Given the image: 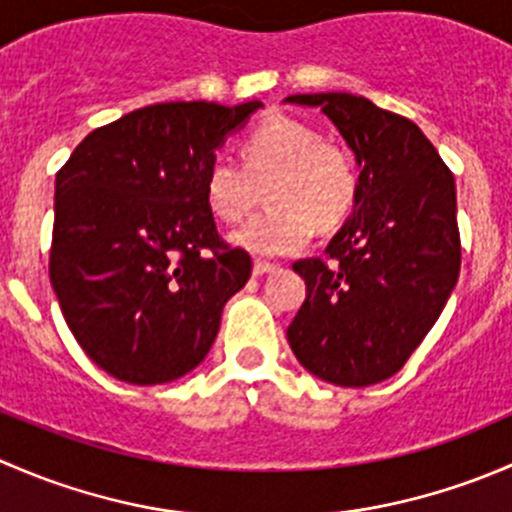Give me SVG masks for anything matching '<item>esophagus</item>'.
<instances>
[{"mask_svg": "<svg viewBox=\"0 0 512 512\" xmlns=\"http://www.w3.org/2000/svg\"><path fill=\"white\" fill-rule=\"evenodd\" d=\"M277 267L272 265V262H262V260H257L255 265H252V275L255 277H262V275H267V272H275Z\"/></svg>", "mask_w": 512, "mask_h": 512, "instance_id": "1", "label": "esophagus"}]
</instances>
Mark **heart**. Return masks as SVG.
Returning a JSON list of instances; mask_svg holds the SVG:
<instances>
[{
	"mask_svg": "<svg viewBox=\"0 0 512 512\" xmlns=\"http://www.w3.org/2000/svg\"><path fill=\"white\" fill-rule=\"evenodd\" d=\"M240 156L242 165L213 158L203 175L205 203L223 223L245 218L257 200V185L270 183V210L232 232V245L260 257L292 255L307 245L314 225L329 230L352 213L359 188L354 160L307 123L267 118L247 133Z\"/></svg>",
	"mask_w": 512,
	"mask_h": 512,
	"instance_id": "obj_1",
	"label": "heart"
}]
</instances>
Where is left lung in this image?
I'll return each mask as SVG.
<instances>
[{
	"mask_svg": "<svg viewBox=\"0 0 512 512\" xmlns=\"http://www.w3.org/2000/svg\"><path fill=\"white\" fill-rule=\"evenodd\" d=\"M285 103L319 108L359 168L354 210L324 257L292 265L307 299L287 342L327 384H379L409 361L458 282L456 183L414 121L369 98L327 91Z\"/></svg>",
	"mask_w": 512,
	"mask_h": 512,
	"instance_id": "1",
	"label": "left lung"
}]
</instances>
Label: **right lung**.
Returning a JSON list of instances; mask_svg holds the SVG:
<instances>
[{
  "label": "right lung",
  "mask_w": 512,
  "mask_h": 512,
  "mask_svg": "<svg viewBox=\"0 0 512 512\" xmlns=\"http://www.w3.org/2000/svg\"><path fill=\"white\" fill-rule=\"evenodd\" d=\"M257 108H138L91 131L56 173L51 287L76 342L113 379L156 386L190 374L250 280V255L215 230L203 175Z\"/></svg>",
  "instance_id": "1"
}]
</instances>
